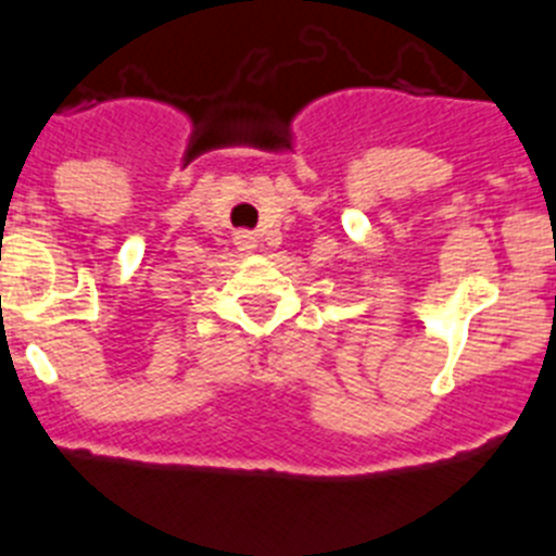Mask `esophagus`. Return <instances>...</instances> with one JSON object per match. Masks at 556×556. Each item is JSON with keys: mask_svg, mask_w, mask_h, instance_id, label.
Returning a JSON list of instances; mask_svg holds the SVG:
<instances>
[{"mask_svg": "<svg viewBox=\"0 0 556 556\" xmlns=\"http://www.w3.org/2000/svg\"><path fill=\"white\" fill-rule=\"evenodd\" d=\"M235 247L241 252H252V249H257V238L252 232H238L235 235Z\"/></svg>", "mask_w": 556, "mask_h": 556, "instance_id": "34e87169", "label": "esophagus"}]
</instances>
